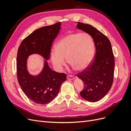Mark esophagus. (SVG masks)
Masks as SVG:
<instances>
[{"mask_svg": "<svg viewBox=\"0 0 131 131\" xmlns=\"http://www.w3.org/2000/svg\"><path fill=\"white\" fill-rule=\"evenodd\" d=\"M67 79H68V80H73L74 79V77H73L72 75H68L67 76Z\"/></svg>", "mask_w": 131, "mask_h": 131, "instance_id": "esophagus-1", "label": "esophagus"}]
</instances>
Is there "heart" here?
I'll list each match as a JSON object with an SVG mask.
<instances>
[{"label": "heart", "mask_w": 131, "mask_h": 131, "mask_svg": "<svg viewBox=\"0 0 131 131\" xmlns=\"http://www.w3.org/2000/svg\"><path fill=\"white\" fill-rule=\"evenodd\" d=\"M94 43L92 38L87 33H72L61 39L56 48L51 51V61L54 68L61 70L68 63L78 70L86 69L94 56Z\"/></svg>", "instance_id": "1"}]
</instances>
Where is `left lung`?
<instances>
[{
	"label": "left lung",
	"mask_w": 131,
	"mask_h": 131,
	"mask_svg": "<svg viewBox=\"0 0 131 131\" xmlns=\"http://www.w3.org/2000/svg\"><path fill=\"white\" fill-rule=\"evenodd\" d=\"M78 23V28L92 37L96 47L94 60L77 75L84 84V89L80 95L86 101L96 102L103 98L112 86L114 55L110 41L104 34L90 25Z\"/></svg>",
	"instance_id": "obj_1"
}]
</instances>
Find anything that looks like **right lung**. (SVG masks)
Returning a JSON list of instances; mask_svg holds the SVG:
<instances>
[{
  "mask_svg": "<svg viewBox=\"0 0 131 131\" xmlns=\"http://www.w3.org/2000/svg\"><path fill=\"white\" fill-rule=\"evenodd\" d=\"M61 22L34 30L24 39L17 55V77L22 90L30 100L37 104L49 103L57 96L66 74L51 70L47 63L38 76H31L27 69V59L33 53L41 54L45 59L50 58L51 48L61 29Z\"/></svg>",
  "mask_w": 131,
  "mask_h": 131,
  "instance_id": "1",
  "label": "right lung"
}]
</instances>
